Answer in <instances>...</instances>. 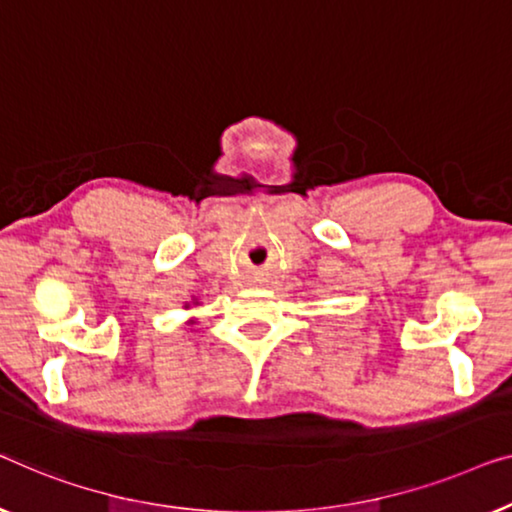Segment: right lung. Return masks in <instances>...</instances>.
Segmentation results:
<instances>
[{"instance_id":"right-lung-1","label":"right lung","mask_w":512,"mask_h":512,"mask_svg":"<svg viewBox=\"0 0 512 512\" xmlns=\"http://www.w3.org/2000/svg\"><path fill=\"white\" fill-rule=\"evenodd\" d=\"M194 306H199V301H192ZM185 308H190V304H185ZM190 325H194V320H190Z\"/></svg>"}]
</instances>
